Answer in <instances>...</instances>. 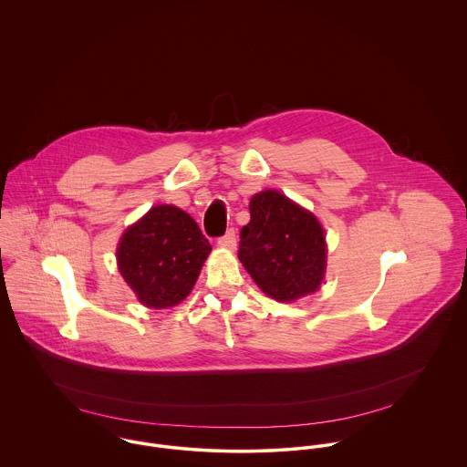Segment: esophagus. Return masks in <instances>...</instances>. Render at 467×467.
<instances>
[{"label": "esophagus", "instance_id": "obj_1", "mask_svg": "<svg viewBox=\"0 0 467 467\" xmlns=\"http://www.w3.org/2000/svg\"><path fill=\"white\" fill-rule=\"evenodd\" d=\"M217 244L219 246H223V248H228V250H234L235 246H237V237H235V230L234 228H230L223 237H219V241H217Z\"/></svg>", "mask_w": 467, "mask_h": 467}]
</instances>
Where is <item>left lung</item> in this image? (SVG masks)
<instances>
[{"mask_svg":"<svg viewBox=\"0 0 467 467\" xmlns=\"http://www.w3.org/2000/svg\"><path fill=\"white\" fill-rule=\"evenodd\" d=\"M250 223L241 228L239 261L275 300L313 293L326 273V235L318 219L276 191L250 201Z\"/></svg>","mask_w":467,"mask_h":467,"instance_id":"obj_1","label":"left lung"}]
</instances>
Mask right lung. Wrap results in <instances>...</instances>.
Instances as JSON below:
<instances>
[{
  "label": "right lung",
  "instance_id": "right-lung-1",
  "mask_svg": "<svg viewBox=\"0 0 467 467\" xmlns=\"http://www.w3.org/2000/svg\"><path fill=\"white\" fill-rule=\"evenodd\" d=\"M212 246L178 206L150 208L120 239L117 259L138 300L154 309L180 304L200 276Z\"/></svg>",
  "mask_w": 467,
  "mask_h": 467
}]
</instances>
